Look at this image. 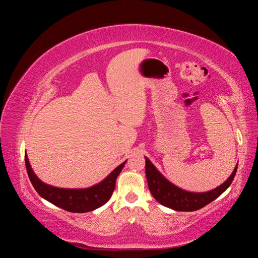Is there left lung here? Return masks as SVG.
I'll use <instances>...</instances> for the list:
<instances>
[{"label": "left lung", "instance_id": "8db88e82", "mask_svg": "<svg viewBox=\"0 0 258 258\" xmlns=\"http://www.w3.org/2000/svg\"><path fill=\"white\" fill-rule=\"evenodd\" d=\"M237 169L238 163L230 176L216 188L205 192H194L179 188L173 183H171L159 172L151 160L145 157V173L148 188H150L153 197L160 205L175 211H181V212H191V211L199 210L220 197L231 184Z\"/></svg>", "mask_w": 258, "mask_h": 258}]
</instances>
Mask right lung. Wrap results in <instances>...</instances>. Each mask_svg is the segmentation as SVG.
Listing matches in <instances>:
<instances>
[{"label": "right lung", "mask_w": 258, "mask_h": 258, "mask_svg": "<svg viewBox=\"0 0 258 258\" xmlns=\"http://www.w3.org/2000/svg\"><path fill=\"white\" fill-rule=\"evenodd\" d=\"M26 168L31 183L42 198L50 204L72 213H85L102 207L111 198L115 189L116 178L119 175L124 163L122 162L103 181L87 188H59L42 182L31 168L28 155H25Z\"/></svg>", "instance_id": "obj_1"}]
</instances>
